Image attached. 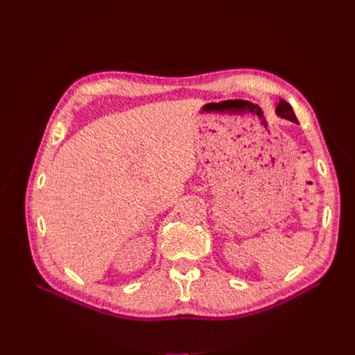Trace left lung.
<instances>
[{"mask_svg":"<svg viewBox=\"0 0 355 355\" xmlns=\"http://www.w3.org/2000/svg\"><path fill=\"white\" fill-rule=\"evenodd\" d=\"M275 112H277L278 116L286 118V120H288V121H293V123L299 124L297 118H296V115H295V112H293V108H292V106H290V103L286 102L284 99H280V102H278L277 108H275Z\"/></svg>","mask_w":355,"mask_h":355,"instance_id":"1","label":"left lung"}]
</instances>
